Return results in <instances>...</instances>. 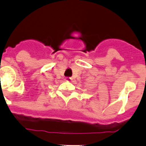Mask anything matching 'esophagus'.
<instances>
[{
	"label": "esophagus",
	"mask_w": 146,
	"mask_h": 146,
	"mask_svg": "<svg viewBox=\"0 0 146 146\" xmlns=\"http://www.w3.org/2000/svg\"><path fill=\"white\" fill-rule=\"evenodd\" d=\"M65 80H66V82H71L72 80V79L71 78V77H66V78L65 79Z\"/></svg>",
	"instance_id": "1"
}]
</instances>
